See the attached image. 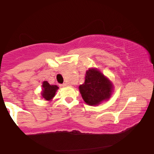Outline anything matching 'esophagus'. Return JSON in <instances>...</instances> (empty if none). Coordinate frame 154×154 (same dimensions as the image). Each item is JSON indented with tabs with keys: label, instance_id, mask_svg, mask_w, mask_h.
I'll list each match as a JSON object with an SVG mask.
<instances>
[{
	"label": "esophagus",
	"instance_id": "34e87169",
	"mask_svg": "<svg viewBox=\"0 0 154 154\" xmlns=\"http://www.w3.org/2000/svg\"><path fill=\"white\" fill-rule=\"evenodd\" d=\"M66 85H67V84H66V83H63V84L61 85H60V86H61V88H64V87H66Z\"/></svg>",
	"mask_w": 154,
	"mask_h": 154
}]
</instances>
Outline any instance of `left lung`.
Here are the masks:
<instances>
[{"instance_id":"8db88e82","label":"left lung","mask_w":154,"mask_h":154,"mask_svg":"<svg viewBox=\"0 0 154 154\" xmlns=\"http://www.w3.org/2000/svg\"><path fill=\"white\" fill-rule=\"evenodd\" d=\"M84 101L90 106H97L109 99L113 91L112 83L95 68L86 72L85 79L79 87Z\"/></svg>"}]
</instances>
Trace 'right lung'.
Wrapping results in <instances>:
<instances>
[{
  "label": "right lung",
  "mask_w": 154,
  "mask_h": 154,
  "mask_svg": "<svg viewBox=\"0 0 154 154\" xmlns=\"http://www.w3.org/2000/svg\"><path fill=\"white\" fill-rule=\"evenodd\" d=\"M43 91H42L41 95L43 98L46 100H51L56 95V91L59 89L57 85H51L47 81H44L43 82Z\"/></svg>",
  "instance_id": "1"
}]
</instances>
